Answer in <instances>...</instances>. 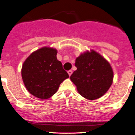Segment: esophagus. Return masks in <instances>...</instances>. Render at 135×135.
I'll use <instances>...</instances> for the list:
<instances>
[{"instance_id": "34e87169", "label": "esophagus", "mask_w": 135, "mask_h": 135, "mask_svg": "<svg viewBox=\"0 0 135 135\" xmlns=\"http://www.w3.org/2000/svg\"><path fill=\"white\" fill-rule=\"evenodd\" d=\"M72 73H73V70H69V71H68V74H69V76H70V75H72Z\"/></svg>"}]
</instances>
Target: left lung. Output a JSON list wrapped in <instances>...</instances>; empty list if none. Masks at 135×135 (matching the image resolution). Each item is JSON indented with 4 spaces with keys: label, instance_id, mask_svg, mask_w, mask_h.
I'll list each match as a JSON object with an SVG mask.
<instances>
[{
    "label": "left lung",
    "instance_id": "1",
    "mask_svg": "<svg viewBox=\"0 0 135 135\" xmlns=\"http://www.w3.org/2000/svg\"><path fill=\"white\" fill-rule=\"evenodd\" d=\"M77 68L70 79L79 94L88 100L103 96L111 86L113 70L110 63L94 50L80 54L75 60Z\"/></svg>",
    "mask_w": 135,
    "mask_h": 135
}]
</instances>
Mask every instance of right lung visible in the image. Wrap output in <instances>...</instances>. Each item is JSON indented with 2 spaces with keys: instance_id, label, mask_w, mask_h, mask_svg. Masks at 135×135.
Instances as JSON below:
<instances>
[{
  "instance_id": "1",
  "label": "right lung",
  "mask_w": 135,
  "mask_h": 135,
  "mask_svg": "<svg viewBox=\"0 0 135 135\" xmlns=\"http://www.w3.org/2000/svg\"><path fill=\"white\" fill-rule=\"evenodd\" d=\"M56 55V49L44 46L32 52L22 65L21 75L25 87L42 100L55 94L60 83L69 77Z\"/></svg>"
}]
</instances>
